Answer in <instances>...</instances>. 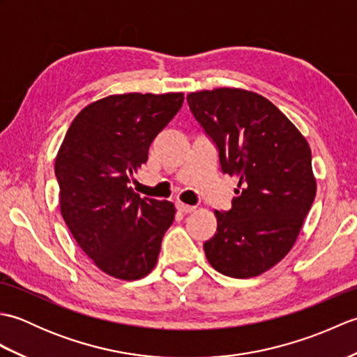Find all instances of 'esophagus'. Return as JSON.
<instances>
[{"label": "esophagus", "instance_id": "obj_1", "mask_svg": "<svg viewBox=\"0 0 357 357\" xmlns=\"http://www.w3.org/2000/svg\"><path fill=\"white\" fill-rule=\"evenodd\" d=\"M176 208L181 211V213H192V211L196 210L193 206H187L184 202H176Z\"/></svg>", "mask_w": 357, "mask_h": 357}]
</instances>
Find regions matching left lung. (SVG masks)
<instances>
[{"instance_id": "left-lung-1", "label": "left lung", "mask_w": 357, "mask_h": 357, "mask_svg": "<svg viewBox=\"0 0 357 357\" xmlns=\"http://www.w3.org/2000/svg\"><path fill=\"white\" fill-rule=\"evenodd\" d=\"M187 101L218 146L222 172L239 179L231 208L215 211L207 261L225 276H259L293 248L314 201L312 150L298 127L252 90H199Z\"/></svg>"}]
</instances>
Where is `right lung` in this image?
Segmentation results:
<instances>
[{
	"instance_id": "obj_1",
	"label": "right lung",
	"mask_w": 357,
	"mask_h": 357,
	"mask_svg": "<svg viewBox=\"0 0 357 357\" xmlns=\"http://www.w3.org/2000/svg\"><path fill=\"white\" fill-rule=\"evenodd\" d=\"M184 93H123L90 102L55 158L59 208L72 236L105 275L136 280L155 268L176 208L130 187Z\"/></svg>"
}]
</instances>
